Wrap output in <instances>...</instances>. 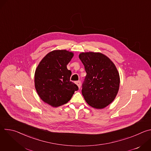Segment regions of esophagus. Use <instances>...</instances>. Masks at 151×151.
Segmentation results:
<instances>
[{
    "mask_svg": "<svg viewBox=\"0 0 151 151\" xmlns=\"http://www.w3.org/2000/svg\"><path fill=\"white\" fill-rule=\"evenodd\" d=\"M76 84L78 85V87H79V88H81V82L80 81H76Z\"/></svg>",
    "mask_w": 151,
    "mask_h": 151,
    "instance_id": "obj_1",
    "label": "esophagus"
}]
</instances>
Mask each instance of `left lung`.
Segmentation results:
<instances>
[{
    "label": "left lung",
    "instance_id": "obj_1",
    "mask_svg": "<svg viewBox=\"0 0 151 151\" xmlns=\"http://www.w3.org/2000/svg\"><path fill=\"white\" fill-rule=\"evenodd\" d=\"M79 57L87 73L82 89L84 99L94 108H104L119 90L120 78L115 65L100 52H82Z\"/></svg>",
    "mask_w": 151,
    "mask_h": 151
}]
</instances>
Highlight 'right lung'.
Listing matches in <instances>:
<instances>
[{
    "instance_id": "add662e5",
    "label": "right lung",
    "mask_w": 151,
    "mask_h": 151,
    "mask_svg": "<svg viewBox=\"0 0 151 151\" xmlns=\"http://www.w3.org/2000/svg\"><path fill=\"white\" fill-rule=\"evenodd\" d=\"M73 53L67 50H54L39 63L35 73V86L39 97L52 107L68 103L78 86L70 81L72 75L67 64Z\"/></svg>"
}]
</instances>
